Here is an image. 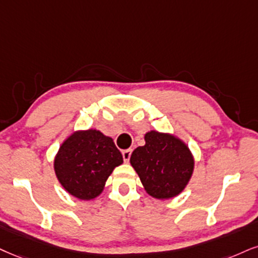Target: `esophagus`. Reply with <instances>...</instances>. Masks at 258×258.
<instances>
[{"label":"esophagus","mask_w":258,"mask_h":258,"mask_svg":"<svg viewBox=\"0 0 258 258\" xmlns=\"http://www.w3.org/2000/svg\"><path fill=\"white\" fill-rule=\"evenodd\" d=\"M122 155H123L124 161H125V163H128L129 159H130V155H132V149H125V151H123Z\"/></svg>","instance_id":"esophagus-1"}]
</instances>
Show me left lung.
Segmentation results:
<instances>
[{
  "label": "left lung",
  "instance_id": "obj_1",
  "mask_svg": "<svg viewBox=\"0 0 258 258\" xmlns=\"http://www.w3.org/2000/svg\"><path fill=\"white\" fill-rule=\"evenodd\" d=\"M145 146L133 152L130 164L148 195L167 200L185 189L195 160L187 146L174 135L155 130L146 133Z\"/></svg>",
  "mask_w": 258,
  "mask_h": 258
}]
</instances>
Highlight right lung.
Wrapping results in <instances>:
<instances>
[{
	"label": "right lung",
	"mask_w": 258,
	"mask_h": 258,
	"mask_svg": "<svg viewBox=\"0 0 258 258\" xmlns=\"http://www.w3.org/2000/svg\"><path fill=\"white\" fill-rule=\"evenodd\" d=\"M123 157L113 140L97 129L78 130L64 140L53 168L58 182L72 196L90 200L99 196Z\"/></svg>",
	"instance_id": "right-lung-1"
}]
</instances>
